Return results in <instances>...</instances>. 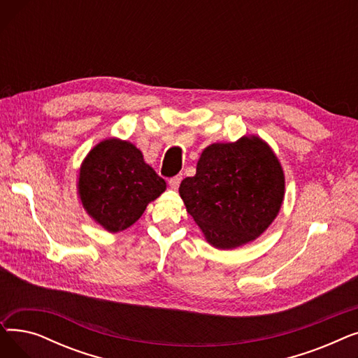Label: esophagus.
<instances>
[{
  "label": "esophagus",
  "mask_w": 358,
  "mask_h": 358,
  "mask_svg": "<svg viewBox=\"0 0 358 358\" xmlns=\"http://www.w3.org/2000/svg\"><path fill=\"white\" fill-rule=\"evenodd\" d=\"M181 180H182V178H181V176H177V177H173L171 180H169V181H168V184H169V187H171L173 190H177L178 187H180Z\"/></svg>",
  "instance_id": "34e87169"
}]
</instances>
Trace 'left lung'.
Masks as SVG:
<instances>
[{
    "label": "left lung",
    "instance_id": "1",
    "mask_svg": "<svg viewBox=\"0 0 358 358\" xmlns=\"http://www.w3.org/2000/svg\"><path fill=\"white\" fill-rule=\"evenodd\" d=\"M285 189V171L274 150L251 135L204 148L196 176L184 178L178 192L204 239L217 250H234L268 229Z\"/></svg>",
    "mask_w": 358,
    "mask_h": 358
}]
</instances>
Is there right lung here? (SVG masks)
<instances>
[{
    "label": "right lung",
    "mask_w": 358,
    "mask_h": 358,
    "mask_svg": "<svg viewBox=\"0 0 358 358\" xmlns=\"http://www.w3.org/2000/svg\"><path fill=\"white\" fill-rule=\"evenodd\" d=\"M166 182L129 141L108 138L94 146L78 173V196L87 215L110 234L131 227Z\"/></svg>",
    "instance_id": "add662e5"
}]
</instances>
